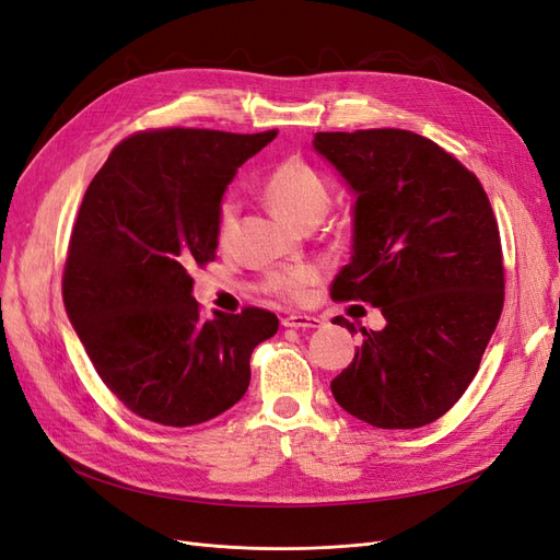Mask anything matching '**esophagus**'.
Returning a JSON list of instances; mask_svg holds the SVG:
<instances>
[{"label":"esophagus","mask_w":560,"mask_h":560,"mask_svg":"<svg viewBox=\"0 0 560 560\" xmlns=\"http://www.w3.org/2000/svg\"><path fill=\"white\" fill-rule=\"evenodd\" d=\"M282 325L290 329H319L322 319L313 317V315H287L282 319Z\"/></svg>","instance_id":"obj_1"}]
</instances>
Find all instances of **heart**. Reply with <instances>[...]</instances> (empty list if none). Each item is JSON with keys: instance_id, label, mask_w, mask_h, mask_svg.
Here are the masks:
<instances>
[{"instance_id": "heart-1", "label": "heart", "mask_w": 560, "mask_h": 560, "mask_svg": "<svg viewBox=\"0 0 560 560\" xmlns=\"http://www.w3.org/2000/svg\"><path fill=\"white\" fill-rule=\"evenodd\" d=\"M261 194L287 222L296 226L317 224L327 214L331 206V189L313 165L301 159H287L270 171L261 184ZM235 219H238V206L233 200H224L217 212V241L226 245ZM317 280V268L306 264L282 266L268 270L264 287L266 292L276 294L284 301H303L308 287Z\"/></svg>"}]
</instances>
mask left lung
<instances>
[{
	"label": "left lung",
	"mask_w": 560,
	"mask_h": 560,
	"mask_svg": "<svg viewBox=\"0 0 560 560\" xmlns=\"http://www.w3.org/2000/svg\"><path fill=\"white\" fill-rule=\"evenodd\" d=\"M313 147L354 194L352 259L334 301L376 306L385 327L331 381L369 425L413 430L442 418L474 381L504 303L502 245L477 175L411 130L315 132ZM336 325L354 331L346 317Z\"/></svg>",
	"instance_id": "left-lung-1"
}]
</instances>
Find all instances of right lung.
Returning a JSON list of instances; mask_svg holds the SVG:
<instances>
[{
    "instance_id": "right-lung-1",
    "label": "right lung",
    "mask_w": 560,
    "mask_h": 560,
    "mask_svg": "<svg viewBox=\"0 0 560 560\" xmlns=\"http://www.w3.org/2000/svg\"><path fill=\"white\" fill-rule=\"evenodd\" d=\"M276 135L138 132L89 184L65 261V311L97 376L140 418L189 428L224 413L247 393L252 350L278 331L264 308L202 319L189 276L217 257L226 186Z\"/></svg>"
}]
</instances>
